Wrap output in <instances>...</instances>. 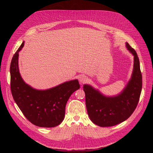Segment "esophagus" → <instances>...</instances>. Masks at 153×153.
I'll list each match as a JSON object with an SVG mask.
<instances>
[{"mask_svg": "<svg viewBox=\"0 0 153 153\" xmlns=\"http://www.w3.org/2000/svg\"><path fill=\"white\" fill-rule=\"evenodd\" d=\"M87 80H88V79H87V77L86 76H81L79 79V81H80L81 84L86 83L87 82Z\"/></svg>", "mask_w": 153, "mask_h": 153, "instance_id": "obj_1", "label": "esophagus"}]
</instances>
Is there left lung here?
I'll return each mask as SVG.
<instances>
[{
	"instance_id": "8db88e82",
	"label": "left lung",
	"mask_w": 153,
	"mask_h": 153,
	"mask_svg": "<svg viewBox=\"0 0 153 153\" xmlns=\"http://www.w3.org/2000/svg\"><path fill=\"white\" fill-rule=\"evenodd\" d=\"M126 47L134 56V67L131 78L120 94L106 96L90 85H83L88 116L99 126H113L126 120L138 104L142 87L139 59L136 51L127 42Z\"/></svg>"
}]
</instances>
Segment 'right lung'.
<instances>
[{
	"label": "right lung",
	"instance_id": "add662e5",
	"mask_svg": "<svg viewBox=\"0 0 153 153\" xmlns=\"http://www.w3.org/2000/svg\"><path fill=\"white\" fill-rule=\"evenodd\" d=\"M24 45V42L14 54L10 65V86L13 99L31 123L39 127H55L64 119L68 99L80 88L79 81L76 79L65 82L45 90L32 88L24 81L19 70V53Z\"/></svg>",
	"mask_w": 153,
	"mask_h": 153
}]
</instances>
